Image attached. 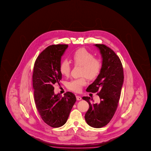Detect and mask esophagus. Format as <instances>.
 Listing matches in <instances>:
<instances>
[{"instance_id": "1", "label": "esophagus", "mask_w": 151, "mask_h": 151, "mask_svg": "<svg viewBox=\"0 0 151 151\" xmlns=\"http://www.w3.org/2000/svg\"><path fill=\"white\" fill-rule=\"evenodd\" d=\"M76 98H77V100H80L82 99V98L81 97L79 96H76Z\"/></svg>"}]
</instances>
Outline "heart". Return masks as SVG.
Returning a JSON list of instances; mask_svg holds the SVG:
<instances>
[{"label":"heart","instance_id":"1","mask_svg":"<svg viewBox=\"0 0 151 151\" xmlns=\"http://www.w3.org/2000/svg\"><path fill=\"white\" fill-rule=\"evenodd\" d=\"M72 60L75 65L81 67V76H85L89 79H93L99 74L102 63L100 60L94 58L93 55L87 50L80 49L73 54ZM71 70V66L69 61L65 59L60 65V71L63 76L68 77ZM87 84L85 77L72 79L68 82L67 88L70 90L76 92L81 91L82 87Z\"/></svg>","mask_w":151,"mask_h":151}]
</instances>
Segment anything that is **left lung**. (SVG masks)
<instances>
[{"instance_id": "obj_1", "label": "left lung", "mask_w": 151, "mask_h": 151, "mask_svg": "<svg viewBox=\"0 0 151 151\" xmlns=\"http://www.w3.org/2000/svg\"><path fill=\"white\" fill-rule=\"evenodd\" d=\"M102 57V67L97 78L87 88L88 92H98L100 101L91 104L90 98L82 99L88 102L89 108L85 114L87 124L94 128L107 125L117 108L124 81L123 65L113 50L104 44H96Z\"/></svg>"}]
</instances>
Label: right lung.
Segmentation results:
<instances>
[{
	"label": "right lung",
	"instance_id": "1",
	"mask_svg": "<svg viewBox=\"0 0 151 151\" xmlns=\"http://www.w3.org/2000/svg\"><path fill=\"white\" fill-rule=\"evenodd\" d=\"M68 47L67 44L47 47L37 58L34 66L33 87L36 107L44 122L54 128L65 124L76 101L71 92L65 93L63 97L54 92V84L62 79L60 65Z\"/></svg>",
	"mask_w": 151,
	"mask_h": 151
}]
</instances>
